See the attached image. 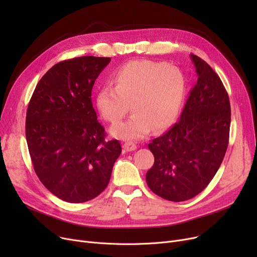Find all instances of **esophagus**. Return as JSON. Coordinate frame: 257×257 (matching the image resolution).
I'll return each instance as SVG.
<instances>
[{
  "label": "esophagus",
  "mask_w": 257,
  "mask_h": 257,
  "mask_svg": "<svg viewBox=\"0 0 257 257\" xmlns=\"http://www.w3.org/2000/svg\"><path fill=\"white\" fill-rule=\"evenodd\" d=\"M123 148L125 149V151H127V152H131V151L137 150L138 146H137L136 144H134V143H132V142H126V143H124Z\"/></svg>",
  "instance_id": "34e87169"
}]
</instances>
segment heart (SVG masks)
<instances>
[{"mask_svg":"<svg viewBox=\"0 0 257 257\" xmlns=\"http://www.w3.org/2000/svg\"><path fill=\"white\" fill-rule=\"evenodd\" d=\"M114 87H102L96 97L101 115L117 124L128 112L133 115L125 123L113 126L111 133L123 140L146 138L169 127L177 117L184 99L185 78L176 66L148 59L133 60L114 73Z\"/></svg>","mask_w":257,"mask_h":257,"instance_id":"1","label":"heart"}]
</instances>
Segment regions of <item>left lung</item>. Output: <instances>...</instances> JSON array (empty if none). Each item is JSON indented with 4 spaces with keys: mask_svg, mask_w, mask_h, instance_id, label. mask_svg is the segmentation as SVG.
<instances>
[{
    "mask_svg": "<svg viewBox=\"0 0 257 257\" xmlns=\"http://www.w3.org/2000/svg\"><path fill=\"white\" fill-rule=\"evenodd\" d=\"M198 80L180 119L148 148L154 165L146 181L157 196L173 202L192 199L209 184L224 159L230 129V103L220 77L191 54Z\"/></svg>",
    "mask_w": 257,
    "mask_h": 257,
    "instance_id": "1",
    "label": "left lung"
}]
</instances>
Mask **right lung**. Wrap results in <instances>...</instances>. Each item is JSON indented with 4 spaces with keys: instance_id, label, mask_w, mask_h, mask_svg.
<instances>
[{
    "instance_id": "obj_1",
    "label": "right lung",
    "mask_w": 257,
    "mask_h": 257,
    "mask_svg": "<svg viewBox=\"0 0 257 257\" xmlns=\"http://www.w3.org/2000/svg\"><path fill=\"white\" fill-rule=\"evenodd\" d=\"M109 57L63 60L39 80L27 109L26 140L34 171L47 190L70 203L99 196L121 152L105 141L91 89Z\"/></svg>"
}]
</instances>
